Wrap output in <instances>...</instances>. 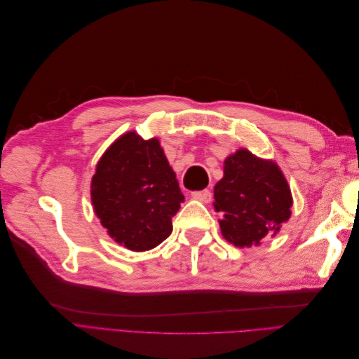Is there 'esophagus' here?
<instances>
[{
  "label": "esophagus",
  "mask_w": 359,
  "mask_h": 359,
  "mask_svg": "<svg viewBox=\"0 0 359 359\" xmlns=\"http://www.w3.org/2000/svg\"><path fill=\"white\" fill-rule=\"evenodd\" d=\"M191 198L196 199V201H201V202H205L208 203L212 198V193L210 190H199V191H193L191 193Z\"/></svg>",
  "instance_id": "esophagus-1"
}]
</instances>
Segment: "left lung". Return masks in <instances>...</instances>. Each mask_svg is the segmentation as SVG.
Returning a JSON list of instances; mask_svg holds the SVG:
<instances>
[{"label": "left lung", "mask_w": 359, "mask_h": 359, "mask_svg": "<svg viewBox=\"0 0 359 359\" xmlns=\"http://www.w3.org/2000/svg\"><path fill=\"white\" fill-rule=\"evenodd\" d=\"M214 208L223 214L222 235L236 247L259 245L276 235L292 214V194L283 172L271 160L238 149L224 160L214 187Z\"/></svg>", "instance_id": "obj_1"}]
</instances>
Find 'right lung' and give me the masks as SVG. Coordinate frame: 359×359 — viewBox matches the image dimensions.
<instances>
[{
	"instance_id": "1",
	"label": "right lung",
	"mask_w": 359,
	"mask_h": 359,
	"mask_svg": "<svg viewBox=\"0 0 359 359\" xmlns=\"http://www.w3.org/2000/svg\"><path fill=\"white\" fill-rule=\"evenodd\" d=\"M91 201L102 226L118 244L145 252L170 235L172 217L184 196L158 139L144 140L128 132L97 163Z\"/></svg>"
}]
</instances>
